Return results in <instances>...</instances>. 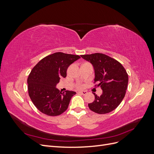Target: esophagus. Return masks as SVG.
I'll return each instance as SVG.
<instances>
[{"mask_svg": "<svg viewBox=\"0 0 154 154\" xmlns=\"http://www.w3.org/2000/svg\"><path fill=\"white\" fill-rule=\"evenodd\" d=\"M78 93H80V94L85 96V95H87V92L85 91H79Z\"/></svg>", "mask_w": 154, "mask_h": 154, "instance_id": "34e87169", "label": "esophagus"}]
</instances>
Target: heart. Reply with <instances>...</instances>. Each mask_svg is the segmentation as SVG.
<instances>
[{
    "label": "heart",
    "instance_id": "b5f03b06",
    "mask_svg": "<svg viewBox=\"0 0 154 154\" xmlns=\"http://www.w3.org/2000/svg\"><path fill=\"white\" fill-rule=\"evenodd\" d=\"M77 87H82V85H78Z\"/></svg>",
    "mask_w": 154,
    "mask_h": 154
}]
</instances>
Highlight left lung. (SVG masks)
<instances>
[{
  "label": "left lung",
  "instance_id": "obj_1",
  "mask_svg": "<svg viewBox=\"0 0 154 154\" xmlns=\"http://www.w3.org/2000/svg\"><path fill=\"white\" fill-rule=\"evenodd\" d=\"M81 57L91 62L94 69V83L100 87L103 93L88 106L92 111L104 114L113 111L119 106L125 96L128 76L125 69L117 60L102 53L84 54Z\"/></svg>",
  "mask_w": 154,
  "mask_h": 154
}]
</instances>
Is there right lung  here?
I'll return each instance as SVG.
<instances>
[{"instance_id":"add662e5","label":"right lung","mask_w":154,"mask_h":154,"mask_svg":"<svg viewBox=\"0 0 154 154\" xmlns=\"http://www.w3.org/2000/svg\"><path fill=\"white\" fill-rule=\"evenodd\" d=\"M80 58L78 55L61 52L47 56L32 68L27 78V89L30 98L41 112L57 116L66 111L76 92H62L56 85L60 78H66L68 67Z\"/></svg>"}]
</instances>
